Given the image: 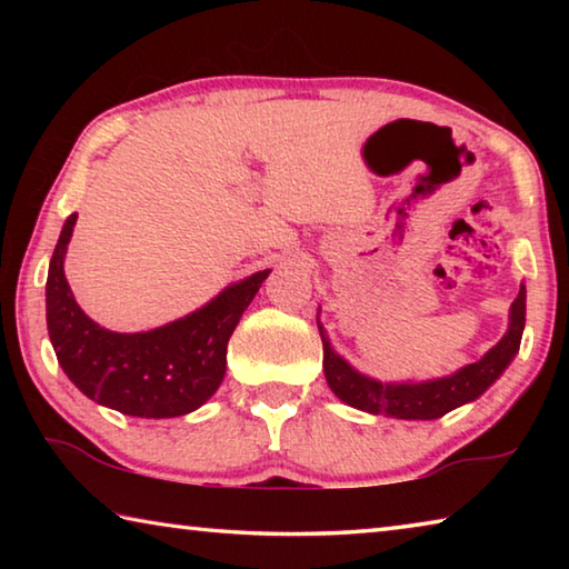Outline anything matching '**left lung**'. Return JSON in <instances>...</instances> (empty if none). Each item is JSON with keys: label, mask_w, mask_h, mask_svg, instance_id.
I'll list each match as a JSON object with an SVG mask.
<instances>
[{"label": "left lung", "mask_w": 569, "mask_h": 569, "mask_svg": "<svg viewBox=\"0 0 569 569\" xmlns=\"http://www.w3.org/2000/svg\"><path fill=\"white\" fill-rule=\"evenodd\" d=\"M321 313V311H319ZM527 313V288L519 286L515 303L509 306V323L502 339L489 349L479 361L467 363L449 377L427 379V381H379L361 373L359 369L333 351V346L326 336L323 323H319V333L323 341V373L331 391L349 407L373 413V417L391 419H439L451 409L479 399L492 383L502 377L505 369L519 351L525 331Z\"/></svg>", "instance_id": "8db88e82"}]
</instances>
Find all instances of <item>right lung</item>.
Returning a JSON list of instances; mask_svg holds the SVG:
<instances>
[{
    "label": "right lung",
    "instance_id": "1",
    "mask_svg": "<svg viewBox=\"0 0 569 569\" xmlns=\"http://www.w3.org/2000/svg\"><path fill=\"white\" fill-rule=\"evenodd\" d=\"M77 213L64 220L47 271V331L62 371L100 407L140 419L186 417L213 397L226 377L236 326L268 278L266 271L226 286L206 306L152 331L118 333L92 321L64 278Z\"/></svg>",
    "mask_w": 569,
    "mask_h": 569
}]
</instances>
